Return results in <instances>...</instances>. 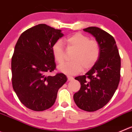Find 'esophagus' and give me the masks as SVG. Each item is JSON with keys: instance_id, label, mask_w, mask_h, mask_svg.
Listing matches in <instances>:
<instances>
[{"instance_id": "34e87169", "label": "esophagus", "mask_w": 132, "mask_h": 132, "mask_svg": "<svg viewBox=\"0 0 132 132\" xmlns=\"http://www.w3.org/2000/svg\"><path fill=\"white\" fill-rule=\"evenodd\" d=\"M67 78H68L69 81H72V80H74V78L71 76H67Z\"/></svg>"}]
</instances>
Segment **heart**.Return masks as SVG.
<instances>
[{
  "label": "heart",
  "instance_id": "b5f03b06",
  "mask_svg": "<svg viewBox=\"0 0 132 132\" xmlns=\"http://www.w3.org/2000/svg\"><path fill=\"white\" fill-rule=\"evenodd\" d=\"M68 50L75 51L72 61L61 64L58 67L61 72L69 75L79 73L83 70L93 67L98 60L100 47L96 41L90 40L87 36L80 33H76L65 39ZM54 58L57 63H62L65 59V49L61 41L55 43L52 47Z\"/></svg>",
  "mask_w": 132,
  "mask_h": 132
}]
</instances>
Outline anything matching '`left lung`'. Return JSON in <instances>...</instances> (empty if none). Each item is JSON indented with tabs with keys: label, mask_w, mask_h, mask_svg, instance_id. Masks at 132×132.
Here are the masks:
<instances>
[{
	"label": "left lung",
	"mask_w": 132,
	"mask_h": 132,
	"mask_svg": "<svg viewBox=\"0 0 132 132\" xmlns=\"http://www.w3.org/2000/svg\"><path fill=\"white\" fill-rule=\"evenodd\" d=\"M84 31L95 37L100 56L86 75L75 78L81 87L73 98L79 108L91 112L104 107L113 96L120 81V57L115 39L110 34L95 26Z\"/></svg>",
	"instance_id": "8db88e82"
}]
</instances>
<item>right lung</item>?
Returning a JSON list of instances; mask_svg holds the SVG:
<instances>
[{
    "label": "right lung",
    "mask_w": 132,
    "mask_h": 132,
    "mask_svg": "<svg viewBox=\"0 0 132 132\" xmlns=\"http://www.w3.org/2000/svg\"><path fill=\"white\" fill-rule=\"evenodd\" d=\"M45 24L23 32L12 58V86L22 104L36 111L52 107L58 89L67 81L64 74H47L56 69L52 47L63 34Z\"/></svg>",
    "instance_id": "right-lung-1"
}]
</instances>
